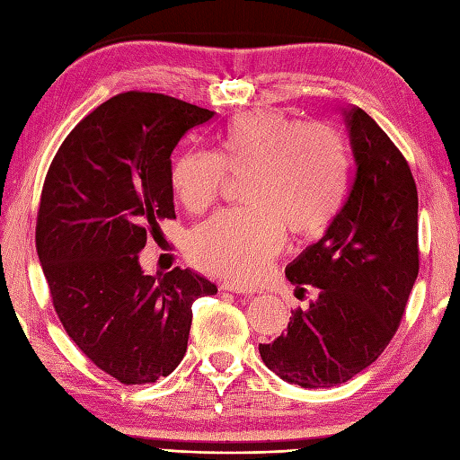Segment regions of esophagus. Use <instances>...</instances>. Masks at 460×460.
I'll use <instances>...</instances> for the list:
<instances>
[{
  "mask_svg": "<svg viewBox=\"0 0 460 460\" xmlns=\"http://www.w3.org/2000/svg\"><path fill=\"white\" fill-rule=\"evenodd\" d=\"M221 289H223V291L237 293V295H251V293H255L253 289H247V287H243V285H235V283H223V285H221Z\"/></svg>",
  "mask_w": 460,
  "mask_h": 460,
  "instance_id": "1",
  "label": "esophagus"
}]
</instances>
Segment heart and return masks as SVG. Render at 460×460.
Here are the masks:
<instances>
[{
	"instance_id": "obj_1",
	"label": "heart",
	"mask_w": 460,
	"mask_h": 460,
	"mask_svg": "<svg viewBox=\"0 0 460 460\" xmlns=\"http://www.w3.org/2000/svg\"><path fill=\"white\" fill-rule=\"evenodd\" d=\"M225 171L247 175V209L195 227L187 253L205 271L253 281L281 251L285 229L314 237L335 219L347 193L349 157L343 139L325 125H305L281 110H251L227 121L213 153H179L171 187L187 211L201 213L217 201Z\"/></svg>"
}]
</instances>
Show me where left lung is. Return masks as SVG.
I'll list each match as a JSON object with an SVG mask.
<instances>
[{
	"mask_svg": "<svg viewBox=\"0 0 460 460\" xmlns=\"http://www.w3.org/2000/svg\"><path fill=\"white\" fill-rule=\"evenodd\" d=\"M355 173L345 205L285 275L314 299L263 363L303 389L337 386L375 363L397 331L419 275V197L407 159L361 107L345 110Z\"/></svg>",
	"mask_w": 460,
	"mask_h": 460,
	"instance_id": "8db88e82",
	"label": "left lung"
}]
</instances>
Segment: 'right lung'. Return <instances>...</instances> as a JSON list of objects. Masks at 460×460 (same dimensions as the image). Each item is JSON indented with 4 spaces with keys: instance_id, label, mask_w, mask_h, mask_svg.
Instances as JSON below:
<instances>
[{
    "instance_id": "1",
    "label": "right lung",
    "mask_w": 460,
    "mask_h": 460,
    "mask_svg": "<svg viewBox=\"0 0 460 460\" xmlns=\"http://www.w3.org/2000/svg\"><path fill=\"white\" fill-rule=\"evenodd\" d=\"M215 113L128 92L81 119L45 175L35 247L63 329L123 385L155 383L181 363L191 305L217 287L191 269L146 275L139 251L175 219L171 153Z\"/></svg>"
}]
</instances>
